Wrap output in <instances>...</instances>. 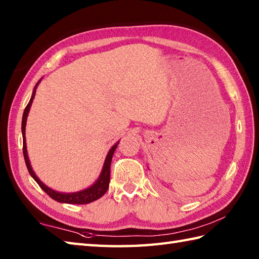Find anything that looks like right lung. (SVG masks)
<instances>
[{
    "label": "right lung",
    "mask_w": 259,
    "mask_h": 259,
    "mask_svg": "<svg viewBox=\"0 0 259 259\" xmlns=\"http://www.w3.org/2000/svg\"><path fill=\"white\" fill-rule=\"evenodd\" d=\"M41 81V80H40ZM40 81L37 82L34 87V90L32 92V97L30 99L29 103H27V106L24 109V112H23V118H22V136H23V155H24V160H25V164L27 167V170H29L30 175L32 176V178L34 179L37 185L41 187V188L45 190L47 194L50 196L52 199L57 200L59 202H64V203H73V205H84V203H89L95 201L99 198H101L104 194H106L108 188H109V183H110V166H111V160H112V157H113V153L115 148H117L119 141L115 144L114 146H112L111 149L109 150L108 155L106 157V160H104V164H103V168H102V171L99 176L98 180L96 181L95 184H93L89 188H87L84 190H81V191H76V192H70V194H64V192H59L53 190L51 188H49L48 186H46L45 184L42 183V181L36 177L35 172L33 171V169L31 167V163L29 160V157H27V151H26V142H25V125H26V119H27V115H29V111H30V108L32 106V102H33V99H34L35 96V90L40 83Z\"/></svg>",
    "instance_id": "add662e5"
}]
</instances>
